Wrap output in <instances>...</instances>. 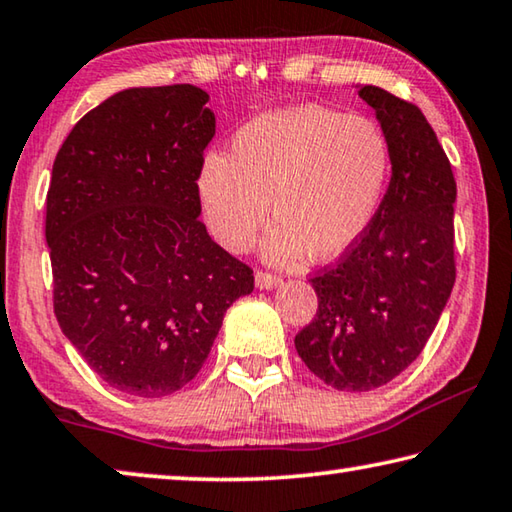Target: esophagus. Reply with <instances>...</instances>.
Returning <instances> with one entry per match:
<instances>
[{
  "label": "esophagus",
  "instance_id": "esophagus-1",
  "mask_svg": "<svg viewBox=\"0 0 512 512\" xmlns=\"http://www.w3.org/2000/svg\"><path fill=\"white\" fill-rule=\"evenodd\" d=\"M282 280L277 275H273V273H266V271H257L255 273V284L259 289H273V287H277V284H280Z\"/></svg>",
  "mask_w": 512,
  "mask_h": 512
}]
</instances>
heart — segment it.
Wrapping results in <instances>:
<instances>
[{"label": "heart", "instance_id": "1", "mask_svg": "<svg viewBox=\"0 0 512 512\" xmlns=\"http://www.w3.org/2000/svg\"><path fill=\"white\" fill-rule=\"evenodd\" d=\"M388 169L391 146L375 119L296 106L241 126L228 158L203 160L196 185L212 235L232 253L253 246L271 205L264 255L287 264L302 250L345 253L375 216Z\"/></svg>", "mask_w": 512, "mask_h": 512}]
</instances>
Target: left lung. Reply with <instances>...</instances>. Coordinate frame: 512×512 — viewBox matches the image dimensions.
<instances>
[{
	"label": "left lung",
	"mask_w": 512,
	"mask_h": 512,
	"mask_svg": "<svg viewBox=\"0 0 512 512\" xmlns=\"http://www.w3.org/2000/svg\"><path fill=\"white\" fill-rule=\"evenodd\" d=\"M393 176L366 232L309 277L318 296L296 334L305 366L336 391H372L420 357L456 282L452 164L422 110L363 85Z\"/></svg>",
	"instance_id": "8db88e82"
}]
</instances>
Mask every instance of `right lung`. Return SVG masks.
Returning <instances> with one entry per match:
<instances>
[{
    "label": "right lung",
    "instance_id": "obj_1",
    "mask_svg": "<svg viewBox=\"0 0 512 512\" xmlns=\"http://www.w3.org/2000/svg\"><path fill=\"white\" fill-rule=\"evenodd\" d=\"M196 85L112 94L60 146L45 237L54 314L108 386L180 391L203 368L253 268L207 235L198 171L214 112Z\"/></svg>",
    "mask_w": 512,
    "mask_h": 512
}]
</instances>
